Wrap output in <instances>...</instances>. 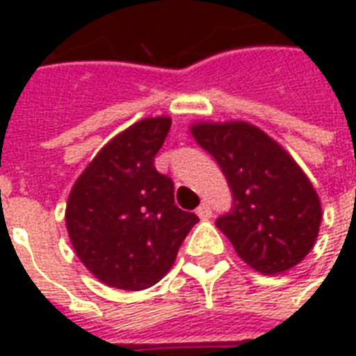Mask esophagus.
Here are the masks:
<instances>
[{
    "mask_svg": "<svg viewBox=\"0 0 356 356\" xmlns=\"http://www.w3.org/2000/svg\"><path fill=\"white\" fill-rule=\"evenodd\" d=\"M196 216L200 217V219H209L211 217V208H209V204H200L198 206V209H196Z\"/></svg>",
    "mask_w": 356,
    "mask_h": 356,
    "instance_id": "1",
    "label": "esophagus"
}]
</instances>
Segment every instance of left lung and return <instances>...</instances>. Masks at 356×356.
<instances>
[{"label": "left lung", "mask_w": 356, "mask_h": 356, "mask_svg": "<svg viewBox=\"0 0 356 356\" xmlns=\"http://www.w3.org/2000/svg\"><path fill=\"white\" fill-rule=\"evenodd\" d=\"M193 135L231 188V209L216 225L236 254L263 275L298 265L313 250L322 219L321 200L298 163L246 122L196 124Z\"/></svg>", "instance_id": "8db88e82"}]
</instances>
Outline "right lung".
Returning <instances> with one entry per match:
<instances>
[{"label": "right lung", "mask_w": 356, "mask_h": 356, "mask_svg": "<svg viewBox=\"0 0 356 356\" xmlns=\"http://www.w3.org/2000/svg\"><path fill=\"white\" fill-rule=\"evenodd\" d=\"M170 118L140 120L110 140L76 181L66 227L81 263L101 282L145 290L160 282L196 213L175 206L173 181L156 170Z\"/></svg>", "instance_id": "right-lung-1"}]
</instances>
